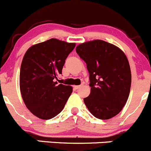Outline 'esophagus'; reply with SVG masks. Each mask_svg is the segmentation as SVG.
Returning a JSON list of instances; mask_svg holds the SVG:
<instances>
[{
	"mask_svg": "<svg viewBox=\"0 0 151 151\" xmlns=\"http://www.w3.org/2000/svg\"><path fill=\"white\" fill-rule=\"evenodd\" d=\"M81 87V85H76V86H74L75 89H79Z\"/></svg>",
	"mask_w": 151,
	"mask_h": 151,
	"instance_id": "obj_1",
	"label": "esophagus"
}]
</instances>
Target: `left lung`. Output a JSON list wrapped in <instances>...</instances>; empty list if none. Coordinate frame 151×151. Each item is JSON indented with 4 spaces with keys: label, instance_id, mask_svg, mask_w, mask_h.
Masks as SVG:
<instances>
[{
    "label": "left lung",
    "instance_id": "left-lung-1",
    "mask_svg": "<svg viewBox=\"0 0 151 151\" xmlns=\"http://www.w3.org/2000/svg\"><path fill=\"white\" fill-rule=\"evenodd\" d=\"M76 52L87 64L90 94L84 99L89 111L97 119H109L125 105L131 86V71L124 52L102 40L80 44Z\"/></svg>",
    "mask_w": 151,
    "mask_h": 151
}]
</instances>
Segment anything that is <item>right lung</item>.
<instances>
[{
    "instance_id": "add662e5",
    "label": "right lung",
    "mask_w": 151,
    "mask_h": 151,
    "mask_svg": "<svg viewBox=\"0 0 151 151\" xmlns=\"http://www.w3.org/2000/svg\"><path fill=\"white\" fill-rule=\"evenodd\" d=\"M76 47L56 38L34 44L27 50L20 70V90L26 107L41 119H50L64 109L71 86L58 84L66 58Z\"/></svg>"
}]
</instances>
